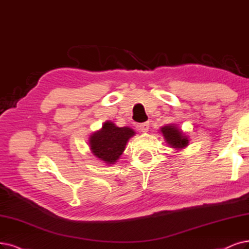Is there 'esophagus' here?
Here are the masks:
<instances>
[{
    "mask_svg": "<svg viewBox=\"0 0 249 249\" xmlns=\"http://www.w3.org/2000/svg\"><path fill=\"white\" fill-rule=\"evenodd\" d=\"M139 128H140V130L142 131V132H146L149 130V128H150V124H149V122H144V123H142V124H140L139 125Z\"/></svg>",
    "mask_w": 249,
    "mask_h": 249,
    "instance_id": "obj_1",
    "label": "esophagus"
}]
</instances>
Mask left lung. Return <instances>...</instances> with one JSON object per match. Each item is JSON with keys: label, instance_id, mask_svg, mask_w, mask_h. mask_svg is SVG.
Instances as JSON below:
<instances>
[{"label": "left lung", "instance_id": "8db88e82", "mask_svg": "<svg viewBox=\"0 0 249 249\" xmlns=\"http://www.w3.org/2000/svg\"><path fill=\"white\" fill-rule=\"evenodd\" d=\"M161 131L163 133L164 139L166 140L169 145H171L174 149H181L188 145L189 141L187 136L182 134L176 126L168 125L161 128Z\"/></svg>", "mask_w": 249, "mask_h": 249}]
</instances>
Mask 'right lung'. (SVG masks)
I'll use <instances>...</instances> for the list:
<instances>
[{
  "label": "right lung",
  "instance_id": "add662e5",
  "mask_svg": "<svg viewBox=\"0 0 249 249\" xmlns=\"http://www.w3.org/2000/svg\"><path fill=\"white\" fill-rule=\"evenodd\" d=\"M134 135L128 127H117L112 122H106L103 129L90 136L89 144L92 153L107 164H114L125 150L127 141Z\"/></svg>",
  "mask_w": 249,
  "mask_h": 249
}]
</instances>
